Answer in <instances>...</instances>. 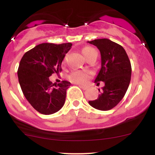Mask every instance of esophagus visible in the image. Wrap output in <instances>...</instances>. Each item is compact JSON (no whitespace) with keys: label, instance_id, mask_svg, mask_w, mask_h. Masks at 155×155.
<instances>
[{"label":"esophagus","instance_id":"obj_1","mask_svg":"<svg viewBox=\"0 0 155 155\" xmlns=\"http://www.w3.org/2000/svg\"><path fill=\"white\" fill-rule=\"evenodd\" d=\"M79 87L80 88H81L82 89V90H87V87H86V86H82V85H79Z\"/></svg>","mask_w":155,"mask_h":155}]
</instances>
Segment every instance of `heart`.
<instances>
[{"label":"heart","instance_id":"1","mask_svg":"<svg viewBox=\"0 0 155 155\" xmlns=\"http://www.w3.org/2000/svg\"><path fill=\"white\" fill-rule=\"evenodd\" d=\"M95 51V49L90 47H85L82 49V53L86 58ZM90 78V73L86 71H76L68 76V80L71 82L80 85L85 84Z\"/></svg>","mask_w":155,"mask_h":155}]
</instances>
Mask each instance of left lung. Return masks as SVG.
I'll return each mask as SVG.
<instances>
[{"label":"left lung","instance_id":"obj_1","mask_svg":"<svg viewBox=\"0 0 155 155\" xmlns=\"http://www.w3.org/2000/svg\"><path fill=\"white\" fill-rule=\"evenodd\" d=\"M88 43L96 46L101 55V68L95 78L97 85H105L98 90L100 95L89 104L96 109L108 111L123 98L131 79V64L124 48L107 38L95 39Z\"/></svg>","mask_w":155,"mask_h":155}]
</instances>
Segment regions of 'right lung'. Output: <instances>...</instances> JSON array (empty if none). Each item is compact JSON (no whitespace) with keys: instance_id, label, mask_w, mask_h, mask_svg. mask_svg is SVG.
<instances>
[{"instance_id":"obj_1","label":"right lung","mask_w":155,"mask_h":155,"mask_svg":"<svg viewBox=\"0 0 155 155\" xmlns=\"http://www.w3.org/2000/svg\"><path fill=\"white\" fill-rule=\"evenodd\" d=\"M71 46V43L41 44L25 52L20 60L17 75L22 91L31 106L42 114H54L65 104L71 83L53 84L49 77L61 71V63Z\"/></svg>"}]
</instances>
